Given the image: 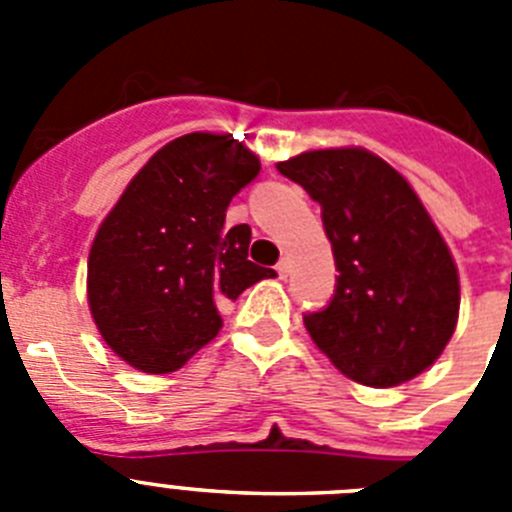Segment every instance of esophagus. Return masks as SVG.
I'll list each match as a JSON object with an SVG mask.
<instances>
[{
	"label": "esophagus",
	"mask_w": 512,
	"mask_h": 512,
	"mask_svg": "<svg viewBox=\"0 0 512 512\" xmlns=\"http://www.w3.org/2000/svg\"><path fill=\"white\" fill-rule=\"evenodd\" d=\"M277 271H279V277L287 279V277H289V271H292V261H289L287 256H284V259L277 264Z\"/></svg>",
	"instance_id": "obj_1"
}]
</instances>
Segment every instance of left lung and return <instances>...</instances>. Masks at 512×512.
I'll use <instances>...</instances> for the list:
<instances>
[{
    "label": "left lung",
    "mask_w": 512,
    "mask_h": 512,
    "mask_svg": "<svg viewBox=\"0 0 512 512\" xmlns=\"http://www.w3.org/2000/svg\"><path fill=\"white\" fill-rule=\"evenodd\" d=\"M323 210L336 295L305 315L343 377L397 387L436 364L459 320V269L410 182L359 146L310 148L279 161Z\"/></svg>",
    "instance_id": "1"
}]
</instances>
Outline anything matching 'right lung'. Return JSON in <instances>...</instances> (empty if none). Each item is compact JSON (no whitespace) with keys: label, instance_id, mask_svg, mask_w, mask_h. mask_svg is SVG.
<instances>
[{"label":"right lung","instance_id":"add662e5","mask_svg":"<svg viewBox=\"0 0 512 512\" xmlns=\"http://www.w3.org/2000/svg\"><path fill=\"white\" fill-rule=\"evenodd\" d=\"M259 156L220 133L158 148L94 235L87 300L104 343L138 372L182 369L223 328L243 289L274 277L248 261L251 228H225V210Z\"/></svg>","mask_w":512,"mask_h":512}]
</instances>
